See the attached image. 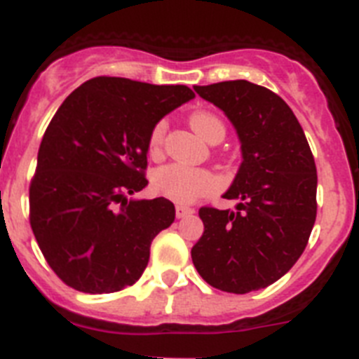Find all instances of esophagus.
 Listing matches in <instances>:
<instances>
[{"mask_svg": "<svg viewBox=\"0 0 359 359\" xmlns=\"http://www.w3.org/2000/svg\"><path fill=\"white\" fill-rule=\"evenodd\" d=\"M192 214H194V208L183 207V205H177V207H176V217L177 219L189 217V215H192Z\"/></svg>", "mask_w": 359, "mask_h": 359, "instance_id": "esophagus-1", "label": "esophagus"}]
</instances>
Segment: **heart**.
Returning a JSON list of instances; mask_svg holds the SVG:
<instances>
[{"mask_svg":"<svg viewBox=\"0 0 359 359\" xmlns=\"http://www.w3.org/2000/svg\"><path fill=\"white\" fill-rule=\"evenodd\" d=\"M190 126L201 138L210 142L214 136H224L223 122L208 111H196L190 115ZM165 122H158L149 135V152L158 154L163 144ZM152 187L158 194L170 201L189 205L217 189V177L205 169H196L185 163L163 165L152 174Z\"/></svg>","mask_w":359,"mask_h":359,"instance_id":"1","label":"heart"}]
</instances>
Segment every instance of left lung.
Wrapping results in <instances>:
<instances>
[{
  "mask_svg": "<svg viewBox=\"0 0 359 359\" xmlns=\"http://www.w3.org/2000/svg\"><path fill=\"white\" fill-rule=\"evenodd\" d=\"M236 128L243 161L230 189L236 210L203 207L192 262L210 286L244 294L286 275L316 219V165L291 107L248 81L194 86Z\"/></svg>",
  "mask_w": 359,
  "mask_h": 359,
  "instance_id": "obj_1",
  "label": "left lung"
}]
</instances>
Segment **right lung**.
Wrapping results in <instances>:
<instances>
[{
	"label": "right lung",
	"mask_w": 359,
	"mask_h": 359,
	"mask_svg": "<svg viewBox=\"0 0 359 359\" xmlns=\"http://www.w3.org/2000/svg\"><path fill=\"white\" fill-rule=\"evenodd\" d=\"M192 98L187 86L95 77L57 109L37 152L30 224L69 287L115 293L142 277L152 239L176 210L165 198L129 196L147 185L152 128Z\"/></svg>",
	"instance_id": "right-lung-1"
}]
</instances>
